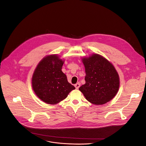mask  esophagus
Instances as JSON below:
<instances>
[{"label": "esophagus", "instance_id": "esophagus-1", "mask_svg": "<svg viewBox=\"0 0 146 146\" xmlns=\"http://www.w3.org/2000/svg\"><path fill=\"white\" fill-rule=\"evenodd\" d=\"M80 83H76L75 85H74V86H75V87H76V89H78L79 88H80Z\"/></svg>", "mask_w": 146, "mask_h": 146}]
</instances>
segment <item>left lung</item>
<instances>
[{
  "label": "left lung",
  "instance_id": "1",
  "mask_svg": "<svg viewBox=\"0 0 146 146\" xmlns=\"http://www.w3.org/2000/svg\"><path fill=\"white\" fill-rule=\"evenodd\" d=\"M82 60L85 68L86 83L79 88L80 91L93 104L109 102L116 95L120 85L119 74L113 65L97 54Z\"/></svg>",
  "mask_w": 146,
  "mask_h": 146
}]
</instances>
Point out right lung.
Masks as SVG:
<instances>
[{
    "label": "right lung",
    "instance_id": "add662e5",
    "mask_svg": "<svg viewBox=\"0 0 146 146\" xmlns=\"http://www.w3.org/2000/svg\"><path fill=\"white\" fill-rule=\"evenodd\" d=\"M63 64L64 60L58 55H48L40 62L33 74V90L37 97L48 104L60 102L75 89L62 71Z\"/></svg>",
    "mask_w": 146,
    "mask_h": 146
}]
</instances>
